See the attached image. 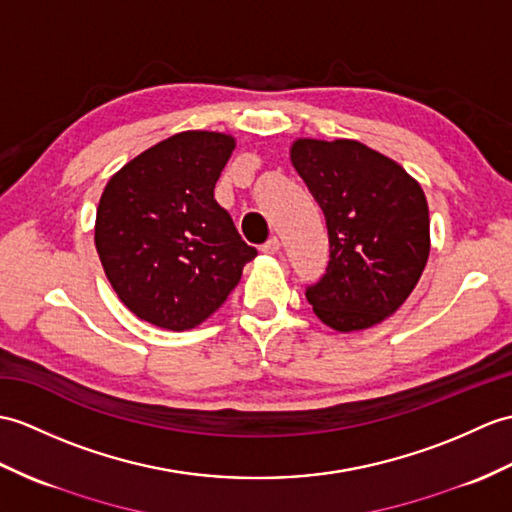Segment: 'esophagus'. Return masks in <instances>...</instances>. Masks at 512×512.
<instances>
[{
    "mask_svg": "<svg viewBox=\"0 0 512 512\" xmlns=\"http://www.w3.org/2000/svg\"><path fill=\"white\" fill-rule=\"evenodd\" d=\"M279 248H281L279 237L272 235V237H268V242H266L264 246H261V251L268 253V255H275V253H279Z\"/></svg>",
    "mask_w": 512,
    "mask_h": 512,
    "instance_id": "esophagus-1",
    "label": "esophagus"
}]
</instances>
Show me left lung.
Listing matches in <instances>:
<instances>
[{"mask_svg": "<svg viewBox=\"0 0 512 512\" xmlns=\"http://www.w3.org/2000/svg\"><path fill=\"white\" fill-rule=\"evenodd\" d=\"M292 165L325 213L329 264L305 296L331 329L360 331L395 314L430 255V211L399 163L353 139H296Z\"/></svg>", "mask_w": 512, "mask_h": 512, "instance_id": "8db88e82", "label": "left lung"}]
</instances>
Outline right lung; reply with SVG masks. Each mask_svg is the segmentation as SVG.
I'll list each match as a JSON object with an SVG mask.
<instances>
[{
    "instance_id": "right-lung-1",
    "label": "right lung",
    "mask_w": 512,
    "mask_h": 512,
    "mask_svg": "<svg viewBox=\"0 0 512 512\" xmlns=\"http://www.w3.org/2000/svg\"><path fill=\"white\" fill-rule=\"evenodd\" d=\"M233 148L231 135L185 130L128 161L104 187L95 248L120 301L150 325H200L257 255L213 198Z\"/></svg>"
}]
</instances>
